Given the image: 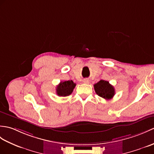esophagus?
Returning <instances> with one entry per match:
<instances>
[{
	"mask_svg": "<svg viewBox=\"0 0 154 154\" xmlns=\"http://www.w3.org/2000/svg\"><path fill=\"white\" fill-rule=\"evenodd\" d=\"M83 83L85 84H88L89 83V80L88 79H85L83 81Z\"/></svg>",
	"mask_w": 154,
	"mask_h": 154,
	"instance_id": "1",
	"label": "esophagus"
}]
</instances>
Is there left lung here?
I'll list each match as a JSON object with an SVG mask.
<instances>
[{
    "label": "left lung",
    "mask_w": 154,
    "mask_h": 154,
    "mask_svg": "<svg viewBox=\"0 0 154 154\" xmlns=\"http://www.w3.org/2000/svg\"><path fill=\"white\" fill-rule=\"evenodd\" d=\"M96 93L106 100L112 99L115 95V89L108 81L100 80L94 85Z\"/></svg>",
    "instance_id": "obj_1"
}]
</instances>
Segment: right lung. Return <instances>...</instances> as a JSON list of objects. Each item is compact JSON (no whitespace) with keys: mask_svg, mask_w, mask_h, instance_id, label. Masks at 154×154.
<instances>
[{"mask_svg":"<svg viewBox=\"0 0 154 154\" xmlns=\"http://www.w3.org/2000/svg\"><path fill=\"white\" fill-rule=\"evenodd\" d=\"M76 84L73 81L60 82L56 87V94L59 96H67L70 95L75 87Z\"/></svg>","mask_w":154,"mask_h":154,"instance_id":"right-lung-1","label":"right lung"}]
</instances>
